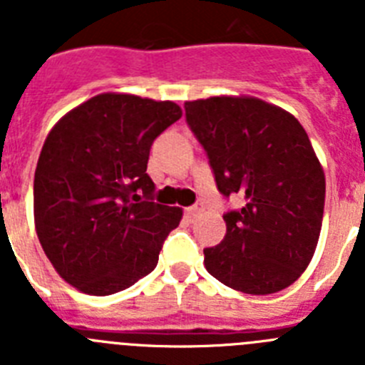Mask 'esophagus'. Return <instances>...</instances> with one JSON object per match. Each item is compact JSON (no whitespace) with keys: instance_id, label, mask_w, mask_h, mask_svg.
Instances as JSON below:
<instances>
[{"instance_id":"esophagus-1","label":"esophagus","mask_w":365,"mask_h":365,"mask_svg":"<svg viewBox=\"0 0 365 365\" xmlns=\"http://www.w3.org/2000/svg\"><path fill=\"white\" fill-rule=\"evenodd\" d=\"M202 210H205V208H202V205H193V206H188V208H186L185 215L188 219H193V217H197Z\"/></svg>"}]
</instances>
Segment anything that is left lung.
<instances>
[{
	"label": "left lung",
	"mask_w": 365,
	"mask_h": 365,
	"mask_svg": "<svg viewBox=\"0 0 365 365\" xmlns=\"http://www.w3.org/2000/svg\"><path fill=\"white\" fill-rule=\"evenodd\" d=\"M186 124L206 151L222 197L243 206L222 215L227 234L205 248L206 270L245 294H272L302 276L318 245L325 175L291 113L259 98L186 102Z\"/></svg>",
	"instance_id": "1"
}]
</instances>
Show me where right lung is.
<instances>
[{"mask_svg":"<svg viewBox=\"0 0 365 365\" xmlns=\"http://www.w3.org/2000/svg\"><path fill=\"white\" fill-rule=\"evenodd\" d=\"M180 115L173 102L104 93L67 113L45 138L34 173L38 240L78 291L115 294L157 267L182 210L153 201L148 159Z\"/></svg>","mask_w":365,"mask_h":365,"instance_id":"add662e5","label":"right lung"}]
</instances>
